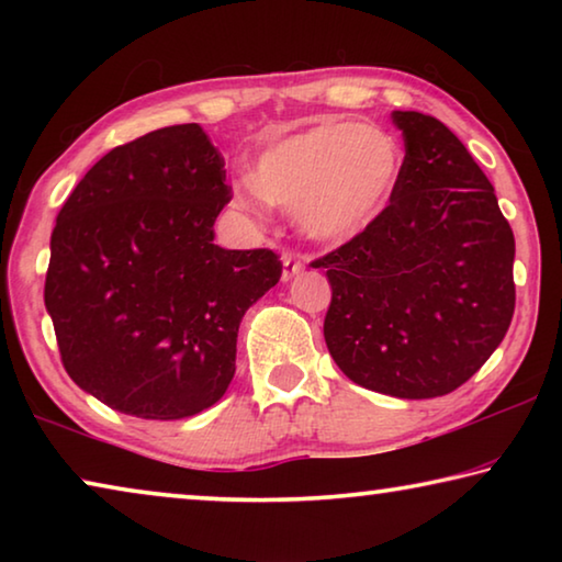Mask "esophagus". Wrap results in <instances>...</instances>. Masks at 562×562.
<instances>
[{"label":"esophagus","instance_id":"obj_1","mask_svg":"<svg viewBox=\"0 0 562 562\" xmlns=\"http://www.w3.org/2000/svg\"><path fill=\"white\" fill-rule=\"evenodd\" d=\"M304 262L297 252H284L282 255V280H292L294 274L302 272Z\"/></svg>","mask_w":562,"mask_h":562}]
</instances>
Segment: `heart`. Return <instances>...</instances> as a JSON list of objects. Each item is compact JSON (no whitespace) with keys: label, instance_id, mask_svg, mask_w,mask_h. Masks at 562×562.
Masks as SVG:
<instances>
[{"label":"heart","instance_id":"obj_1","mask_svg":"<svg viewBox=\"0 0 562 562\" xmlns=\"http://www.w3.org/2000/svg\"><path fill=\"white\" fill-rule=\"evenodd\" d=\"M402 170L404 154L392 133L357 121H322L262 150L240 203H278L294 211L302 233L341 243L384 215Z\"/></svg>","mask_w":562,"mask_h":562}]
</instances>
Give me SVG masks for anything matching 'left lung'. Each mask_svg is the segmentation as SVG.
Listing matches in <instances>:
<instances>
[{
  "label": "left lung",
  "mask_w": 562,
  "mask_h": 562,
  "mask_svg": "<svg viewBox=\"0 0 562 562\" xmlns=\"http://www.w3.org/2000/svg\"><path fill=\"white\" fill-rule=\"evenodd\" d=\"M404 170L374 225L312 268L331 302L325 341L351 382L434 398L486 364L516 310V240L491 180L439 119L394 111Z\"/></svg>",
  "instance_id": "left-lung-1"
}]
</instances>
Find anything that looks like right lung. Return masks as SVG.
I'll use <instances>...</instances> for the list:
<instances>
[{
  "instance_id": "add662e5",
  "label": "right lung",
  "mask_w": 562,
  "mask_h": 562,
  "mask_svg": "<svg viewBox=\"0 0 562 562\" xmlns=\"http://www.w3.org/2000/svg\"><path fill=\"white\" fill-rule=\"evenodd\" d=\"M223 166L198 123L150 131L109 150L56 215L44 302L61 364L121 414L176 422L213 406L245 310L280 282L270 247L213 243L233 198Z\"/></svg>"
}]
</instances>
